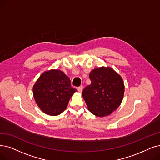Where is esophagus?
Wrapping results in <instances>:
<instances>
[{
    "instance_id": "obj_1",
    "label": "esophagus",
    "mask_w": 160,
    "mask_h": 160,
    "mask_svg": "<svg viewBox=\"0 0 160 160\" xmlns=\"http://www.w3.org/2000/svg\"><path fill=\"white\" fill-rule=\"evenodd\" d=\"M82 89H83V86H82V85H81V86H79V87H78V91L79 92H82Z\"/></svg>"
}]
</instances>
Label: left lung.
I'll return each mask as SVG.
<instances>
[{"label":"left lung","instance_id":"left-lung-1","mask_svg":"<svg viewBox=\"0 0 160 160\" xmlns=\"http://www.w3.org/2000/svg\"><path fill=\"white\" fill-rule=\"evenodd\" d=\"M89 78L91 83L82 92L88 109L98 117L108 116L123 100V79L113 69L104 67L93 69Z\"/></svg>","mask_w":160,"mask_h":160}]
</instances>
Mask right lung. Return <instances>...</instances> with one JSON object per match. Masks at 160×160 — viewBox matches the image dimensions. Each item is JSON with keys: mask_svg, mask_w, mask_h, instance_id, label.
Segmentation results:
<instances>
[{"mask_svg": "<svg viewBox=\"0 0 160 160\" xmlns=\"http://www.w3.org/2000/svg\"><path fill=\"white\" fill-rule=\"evenodd\" d=\"M33 97L40 109L50 116H58L66 110L75 88L60 70L44 72L33 86Z\"/></svg>", "mask_w": 160, "mask_h": 160, "instance_id": "obj_1", "label": "right lung"}]
</instances>
